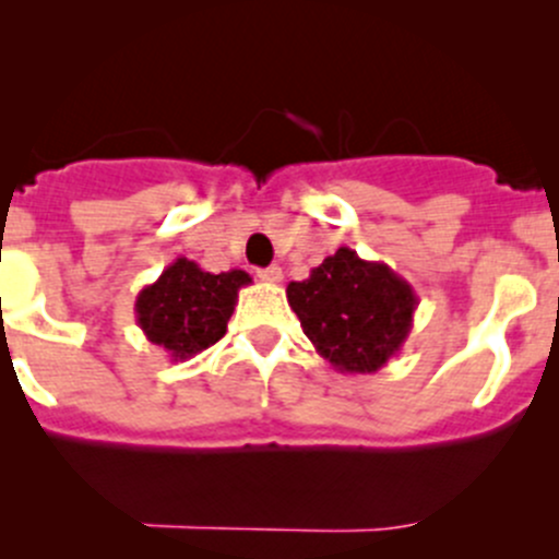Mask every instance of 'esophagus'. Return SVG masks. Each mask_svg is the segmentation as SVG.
<instances>
[{"instance_id":"34e87169","label":"esophagus","mask_w":559,"mask_h":559,"mask_svg":"<svg viewBox=\"0 0 559 559\" xmlns=\"http://www.w3.org/2000/svg\"><path fill=\"white\" fill-rule=\"evenodd\" d=\"M259 278L264 281V284H278L281 278H284V273H281V267L278 264H270V267H264V270H259Z\"/></svg>"}]
</instances>
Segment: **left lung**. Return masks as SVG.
<instances>
[{"label":"left lung","mask_w":559,"mask_h":559,"mask_svg":"<svg viewBox=\"0 0 559 559\" xmlns=\"http://www.w3.org/2000/svg\"><path fill=\"white\" fill-rule=\"evenodd\" d=\"M286 300L316 352L335 370L365 376L403 352L419 306L414 286L384 262L337 248L306 281L286 286Z\"/></svg>","instance_id":"obj_1"}]
</instances>
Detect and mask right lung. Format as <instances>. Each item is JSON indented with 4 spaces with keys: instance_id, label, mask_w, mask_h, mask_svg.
<instances>
[{
    "instance_id": "1",
    "label": "right lung",
    "mask_w": 559,
    "mask_h": 559,
    "mask_svg": "<svg viewBox=\"0 0 559 559\" xmlns=\"http://www.w3.org/2000/svg\"><path fill=\"white\" fill-rule=\"evenodd\" d=\"M248 284L251 275L246 270L213 275L191 259L178 257L154 284L140 289L134 316L154 346L165 348L173 362H183L222 341L238 292Z\"/></svg>"
}]
</instances>
